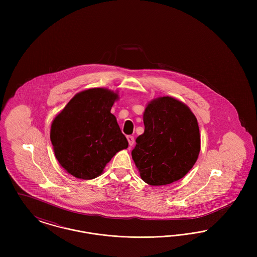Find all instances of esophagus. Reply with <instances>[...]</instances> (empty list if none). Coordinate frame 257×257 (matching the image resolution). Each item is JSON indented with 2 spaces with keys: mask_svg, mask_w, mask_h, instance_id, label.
Segmentation results:
<instances>
[{
  "mask_svg": "<svg viewBox=\"0 0 257 257\" xmlns=\"http://www.w3.org/2000/svg\"><path fill=\"white\" fill-rule=\"evenodd\" d=\"M127 141H128V143H129V146L130 147H133V145L135 144V139L133 136H128L127 137Z\"/></svg>",
  "mask_w": 257,
  "mask_h": 257,
  "instance_id": "obj_1",
  "label": "esophagus"
}]
</instances>
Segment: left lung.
<instances>
[{
    "mask_svg": "<svg viewBox=\"0 0 257 257\" xmlns=\"http://www.w3.org/2000/svg\"><path fill=\"white\" fill-rule=\"evenodd\" d=\"M145 132L136 140L132 158L141 178L163 186L183 178L196 164L200 134L196 115L183 102L163 96L144 111Z\"/></svg>",
    "mask_w": 257,
    "mask_h": 257,
    "instance_id": "left-lung-1",
    "label": "left lung"
}]
</instances>
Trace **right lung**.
<instances>
[{"label":"right lung","instance_id":"right-lung-1","mask_svg":"<svg viewBox=\"0 0 257 257\" xmlns=\"http://www.w3.org/2000/svg\"><path fill=\"white\" fill-rule=\"evenodd\" d=\"M118 98L108 88L86 89L55 116L50 139L56 158L67 173L84 180L96 178L118 151L128 147L110 112Z\"/></svg>","mask_w":257,"mask_h":257}]
</instances>
